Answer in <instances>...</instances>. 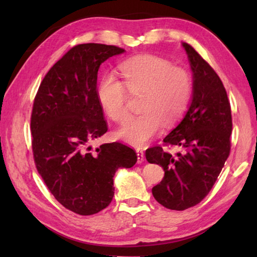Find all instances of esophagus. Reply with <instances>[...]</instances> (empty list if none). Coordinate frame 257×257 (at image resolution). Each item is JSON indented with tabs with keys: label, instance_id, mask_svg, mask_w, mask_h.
Wrapping results in <instances>:
<instances>
[{
	"label": "esophagus",
	"instance_id": "obj_1",
	"mask_svg": "<svg viewBox=\"0 0 257 257\" xmlns=\"http://www.w3.org/2000/svg\"><path fill=\"white\" fill-rule=\"evenodd\" d=\"M137 162L138 163H143L145 161V155H144V151L140 150V149H137Z\"/></svg>",
	"mask_w": 257,
	"mask_h": 257
}]
</instances>
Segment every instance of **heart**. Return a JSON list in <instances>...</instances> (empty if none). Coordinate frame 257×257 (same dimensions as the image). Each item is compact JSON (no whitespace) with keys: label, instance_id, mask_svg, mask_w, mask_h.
Masks as SVG:
<instances>
[{"label":"heart","instance_id":"1","mask_svg":"<svg viewBox=\"0 0 257 257\" xmlns=\"http://www.w3.org/2000/svg\"><path fill=\"white\" fill-rule=\"evenodd\" d=\"M120 72L132 94L144 92L140 106L144 112L130 118L117 136L134 147H145L160 134L163 122L172 124L183 116L192 95V79L185 69L155 55L129 58L120 65ZM125 87L113 74H106L97 87L98 101L116 122L128 117Z\"/></svg>","mask_w":257,"mask_h":257}]
</instances>
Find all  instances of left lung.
Listing matches in <instances>:
<instances>
[{
    "instance_id": "1",
    "label": "left lung",
    "mask_w": 257,
    "mask_h": 257,
    "mask_svg": "<svg viewBox=\"0 0 257 257\" xmlns=\"http://www.w3.org/2000/svg\"><path fill=\"white\" fill-rule=\"evenodd\" d=\"M182 46L192 70V98L181 121L163 139L181 151L176 156L161 147L146 151L148 162L165 171L152 194L161 205L177 211L196 205L210 192L230 155L232 133L231 107L220 77L192 46Z\"/></svg>"
}]
</instances>
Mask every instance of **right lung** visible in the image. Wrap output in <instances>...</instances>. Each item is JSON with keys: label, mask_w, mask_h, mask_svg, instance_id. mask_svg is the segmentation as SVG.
Returning a JSON list of instances; mask_svg holds the SVG:
<instances>
[{"label": "right lung", "mask_w": 257, "mask_h": 257, "mask_svg": "<svg viewBox=\"0 0 257 257\" xmlns=\"http://www.w3.org/2000/svg\"><path fill=\"white\" fill-rule=\"evenodd\" d=\"M124 52L95 43L73 47L48 70L33 105L37 171L59 203L79 215L107 207L114 193V173L137 162L136 152L122 144L90 146L108 130L97 98L98 69Z\"/></svg>", "instance_id": "1"}]
</instances>
